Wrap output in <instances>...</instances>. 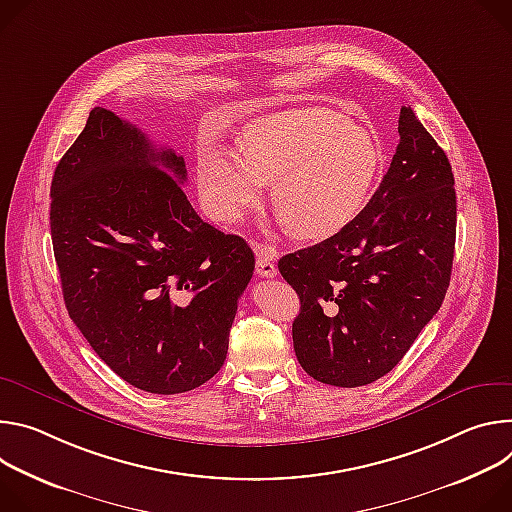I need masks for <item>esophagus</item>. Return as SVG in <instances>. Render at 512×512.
<instances>
[{"label": "esophagus", "mask_w": 512, "mask_h": 512, "mask_svg": "<svg viewBox=\"0 0 512 512\" xmlns=\"http://www.w3.org/2000/svg\"><path fill=\"white\" fill-rule=\"evenodd\" d=\"M256 252V272L264 278H274L276 276V252L270 246L264 244H254Z\"/></svg>", "instance_id": "34e87169"}]
</instances>
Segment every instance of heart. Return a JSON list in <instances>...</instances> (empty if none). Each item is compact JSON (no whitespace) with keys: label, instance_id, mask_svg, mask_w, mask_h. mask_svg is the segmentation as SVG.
Here are the masks:
<instances>
[{"label":"heart","instance_id":"1","mask_svg":"<svg viewBox=\"0 0 512 512\" xmlns=\"http://www.w3.org/2000/svg\"><path fill=\"white\" fill-rule=\"evenodd\" d=\"M380 166V144L366 128L327 107H289L248 122L238 146H203L197 181L205 209L227 223L244 217L276 178V211L299 238L319 240L360 215Z\"/></svg>","mask_w":512,"mask_h":512}]
</instances>
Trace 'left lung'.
<instances>
[{
	"label": "left lung",
	"instance_id": "1",
	"mask_svg": "<svg viewBox=\"0 0 512 512\" xmlns=\"http://www.w3.org/2000/svg\"><path fill=\"white\" fill-rule=\"evenodd\" d=\"M386 175L335 236L282 256L278 270L301 299L293 321L303 370L331 386L388 374L439 311L456 246L451 164L411 107Z\"/></svg>",
	"mask_w": 512,
	"mask_h": 512
}]
</instances>
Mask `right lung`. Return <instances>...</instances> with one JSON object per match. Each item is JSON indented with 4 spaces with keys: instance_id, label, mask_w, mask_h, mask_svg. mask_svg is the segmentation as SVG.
<instances>
[{
    "instance_id": "add662e5",
    "label": "right lung",
    "mask_w": 512,
    "mask_h": 512,
    "mask_svg": "<svg viewBox=\"0 0 512 512\" xmlns=\"http://www.w3.org/2000/svg\"><path fill=\"white\" fill-rule=\"evenodd\" d=\"M173 148L93 107L56 164L50 236L67 311L120 378L179 394L225 362L254 252L203 221Z\"/></svg>"
}]
</instances>
